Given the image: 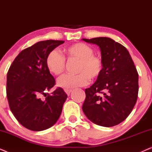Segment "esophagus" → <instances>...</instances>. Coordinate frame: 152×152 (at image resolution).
I'll list each match as a JSON object with an SVG mask.
<instances>
[{"label": "esophagus", "mask_w": 152, "mask_h": 152, "mask_svg": "<svg viewBox=\"0 0 152 152\" xmlns=\"http://www.w3.org/2000/svg\"><path fill=\"white\" fill-rule=\"evenodd\" d=\"M64 91H65L66 93V94H67L68 95H70V93L72 92V90H70V89H65V90H64Z\"/></svg>", "instance_id": "esophagus-1"}]
</instances>
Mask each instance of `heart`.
<instances>
[{
    "instance_id": "obj_1",
    "label": "heart",
    "mask_w": 152,
    "mask_h": 152,
    "mask_svg": "<svg viewBox=\"0 0 152 152\" xmlns=\"http://www.w3.org/2000/svg\"><path fill=\"white\" fill-rule=\"evenodd\" d=\"M68 59L78 61L77 72L79 74L66 75L58 80V86L64 88H73L83 86L89 82L90 78L97 79L103 70V61L98 55H94V50L90 45L83 43H75L65 49ZM48 71L58 76L64 72L66 60L57 50L50 52L45 59Z\"/></svg>"
}]
</instances>
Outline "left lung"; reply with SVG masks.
<instances>
[{"label": "left lung", "mask_w": 152, "mask_h": 152, "mask_svg": "<svg viewBox=\"0 0 152 152\" xmlns=\"http://www.w3.org/2000/svg\"><path fill=\"white\" fill-rule=\"evenodd\" d=\"M98 45L103 70L85 90L82 110L97 125L110 127L124 121L134 109L138 93V74L125 47L108 37L82 39Z\"/></svg>", "instance_id": "left-lung-1"}]
</instances>
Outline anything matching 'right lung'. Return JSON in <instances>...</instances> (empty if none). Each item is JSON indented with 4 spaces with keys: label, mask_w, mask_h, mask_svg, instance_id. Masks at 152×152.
Segmentation results:
<instances>
[{
    "label": "right lung",
    "mask_w": 152,
    "mask_h": 152,
    "mask_svg": "<svg viewBox=\"0 0 152 152\" xmlns=\"http://www.w3.org/2000/svg\"><path fill=\"white\" fill-rule=\"evenodd\" d=\"M64 41L46 40L23 50L12 62L7 75V97L11 111L20 124L40 132L55 124L62 111L67 95L58 88L46 95L55 84L45 65L50 52ZM42 94L46 96L41 100Z\"/></svg>",
    "instance_id": "right-lung-1"
}]
</instances>
